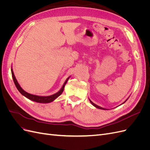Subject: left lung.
Masks as SVG:
<instances>
[{"instance_id": "left-lung-1", "label": "left lung", "mask_w": 150, "mask_h": 150, "mask_svg": "<svg viewBox=\"0 0 150 150\" xmlns=\"http://www.w3.org/2000/svg\"><path fill=\"white\" fill-rule=\"evenodd\" d=\"M128 99H126V100L123 103H125L127 100H128ZM89 101H90V102H91V103L92 104H93V105L94 106V107H96V108H98V109H100V110H107V109H106V108H102V107H101V106H98V105H96V104H94L93 102H92L90 100V99H89ZM123 103H122L121 104H123Z\"/></svg>"}]
</instances>
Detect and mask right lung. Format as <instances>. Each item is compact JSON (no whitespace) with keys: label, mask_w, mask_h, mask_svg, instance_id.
<instances>
[{"label":"right lung","mask_w":150,"mask_h":150,"mask_svg":"<svg viewBox=\"0 0 150 150\" xmlns=\"http://www.w3.org/2000/svg\"><path fill=\"white\" fill-rule=\"evenodd\" d=\"M11 72H12V76L13 82H14V84L16 86L17 89L21 93V94L23 95L24 96L26 97L27 98H28L29 99H30V100H31V101H33L37 102V103H49L52 102L53 101L55 100V99L57 97L59 96L62 93L63 91H64V86L66 84L68 79H69V78H70V76H69V78H68L66 80L64 84H63V86H62V87L61 88V89L57 93L54 94L52 95H51V96H37V95L31 94L30 93H27L26 91H25L21 87V86L19 85V84L18 83L17 81L16 77L14 76V74H13V71L12 68H11Z\"/></svg>","instance_id":"right-lung-1"}]
</instances>
